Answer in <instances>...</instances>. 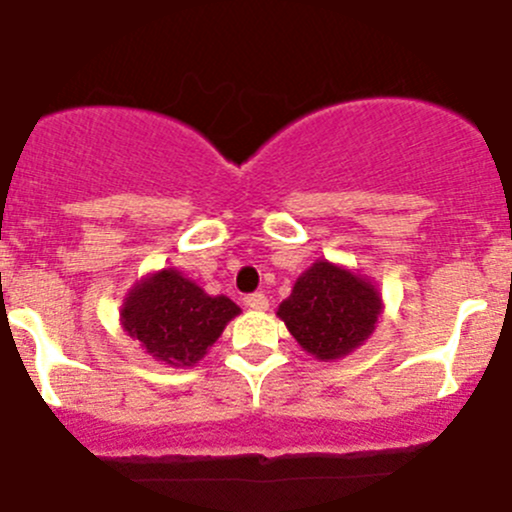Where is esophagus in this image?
<instances>
[{"mask_svg":"<svg viewBox=\"0 0 512 512\" xmlns=\"http://www.w3.org/2000/svg\"><path fill=\"white\" fill-rule=\"evenodd\" d=\"M245 305L250 307V310H267L270 307V302H267V297L262 295V292H252V295L245 297Z\"/></svg>","mask_w":512,"mask_h":512,"instance_id":"1","label":"esophagus"}]
</instances>
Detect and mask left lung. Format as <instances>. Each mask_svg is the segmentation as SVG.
<instances>
[{
  "instance_id": "obj_1",
  "label": "left lung",
  "mask_w": 512,
  "mask_h": 512,
  "mask_svg": "<svg viewBox=\"0 0 512 512\" xmlns=\"http://www.w3.org/2000/svg\"><path fill=\"white\" fill-rule=\"evenodd\" d=\"M380 315L382 297L375 282L330 260L312 262L277 307V317L297 345L322 362L340 360L365 345Z\"/></svg>"
}]
</instances>
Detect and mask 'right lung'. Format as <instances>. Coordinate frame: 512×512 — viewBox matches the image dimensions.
I'll return each instance as SVG.
<instances>
[{
  "label": "right lung",
  "mask_w": 512,
  "mask_h": 512,
  "mask_svg": "<svg viewBox=\"0 0 512 512\" xmlns=\"http://www.w3.org/2000/svg\"><path fill=\"white\" fill-rule=\"evenodd\" d=\"M240 312L230 297L207 295L180 270L162 267L130 287L119 307V322L152 360L192 367Z\"/></svg>",
  "instance_id": "obj_1"
}]
</instances>
